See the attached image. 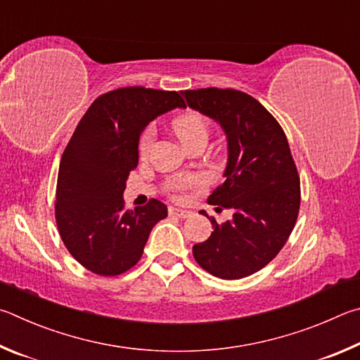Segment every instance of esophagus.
I'll return each instance as SVG.
<instances>
[{
	"label": "esophagus",
	"mask_w": 360,
	"mask_h": 360,
	"mask_svg": "<svg viewBox=\"0 0 360 360\" xmlns=\"http://www.w3.org/2000/svg\"><path fill=\"white\" fill-rule=\"evenodd\" d=\"M169 215H174V217H179V218H188V217L193 215V212L181 210V209H174V207H170Z\"/></svg>",
	"instance_id": "obj_1"
}]
</instances>
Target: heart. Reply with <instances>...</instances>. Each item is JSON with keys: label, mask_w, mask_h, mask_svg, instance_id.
<instances>
[{"label": "heart", "mask_w": 360, "mask_h": 360, "mask_svg": "<svg viewBox=\"0 0 360 360\" xmlns=\"http://www.w3.org/2000/svg\"><path fill=\"white\" fill-rule=\"evenodd\" d=\"M172 128L175 136L180 139V142L185 145V147H190L191 143L198 141H207L209 137V123L207 120L200 115L198 112H188L184 115L176 117L172 123ZM155 132L151 128H147L141 136V141H139V155L141 158H145L148 155L151 148V143H153ZM204 186V179L199 175H179L174 176L172 180H169L167 188L169 191L172 193L175 199H184L188 191L199 190V188Z\"/></svg>", "instance_id": "obj_1"}]
</instances>
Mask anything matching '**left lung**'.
<instances>
[{"mask_svg": "<svg viewBox=\"0 0 360 360\" xmlns=\"http://www.w3.org/2000/svg\"><path fill=\"white\" fill-rule=\"evenodd\" d=\"M181 93L191 109L221 124L228 139L226 180L210 194L209 204L234 212L223 224L210 218L213 232L194 245V259L218 278H245L280 253L297 221L300 180L286 134L272 113L243 91L200 88Z\"/></svg>", "mask_w": 360, "mask_h": 360, "instance_id": "left-lung-1", "label": "left lung"}]
</instances>
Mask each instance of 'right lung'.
<instances>
[{
	"mask_svg": "<svg viewBox=\"0 0 360 360\" xmlns=\"http://www.w3.org/2000/svg\"><path fill=\"white\" fill-rule=\"evenodd\" d=\"M186 107L176 91L143 86L101 94L61 156L55 218L69 253L90 272L115 276L134 267L153 226L167 217L156 199L124 209L126 180L139 162V137L151 120Z\"/></svg>",
	"mask_w": 360,
	"mask_h": 360,
	"instance_id": "obj_1",
	"label": "right lung"
}]
</instances>
